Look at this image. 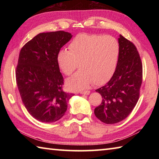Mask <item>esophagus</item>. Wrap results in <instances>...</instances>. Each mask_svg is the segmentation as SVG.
<instances>
[{
  "instance_id": "obj_1",
  "label": "esophagus",
  "mask_w": 159,
  "mask_h": 159,
  "mask_svg": "<svg viewBox=\"0 0 159 159\" xmlns=\"http://www.w3.org/2000/svg\"><path fill=\"white\" fill-rule=\"evenodd\" d=\"M80 93L82 94V95H89L90 92L89 90H86V91H81V92H80Z\"/></svg>"
}]
</instances>
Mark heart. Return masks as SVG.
I'll list each match as a JSON object with an SVG mask.
<instances>
[{
  "instance_id": "1",
  "label": "heart",
  "mask_w": 159,
  "mask_h": 159,
  "mask_svg": "<svg viewBox=\"0 0 159 159\" xmlns=\"http://www.w3.org/2000/svg\"><path fill=\"white\" fill-rule=\"evenodd\" d=\"M69 51L60 50L57 62L64 74L71 75L66 80L71 90H82L91 83L102 85L114 75L120 55V45L115 38L98 34H80L69 45Z\"/></svg>"
}]
</instances>
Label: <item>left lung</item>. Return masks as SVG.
<instances>
[{
    "mask_svg": "<svg viewBox=\"0 0 159 159\" xmlns=\"http://www.w3.org/2000/svg\"><path fill=\"white\" fill-rule=\"evenodd\" d=\"M119 58L109 81L95 91L102 103L95 109L96 117L107 124L125 119L138 101L142 80V64L134 45L120 34Z\"/></svg>",
    "mask_w": 159,
    "mask_h": 159,
    "instance_id": "1",
    "label": "left lung"
}]
</instances>
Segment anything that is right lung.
Here are the masks:
<instances>
[{
	"label": "right lung",
	"instance_id": "right-lung-1",
	"mask_svg": "<svg viewBox=\"0 0 159 159\" xmlns=\"http://www.w3.org/2000/svg\"><path fill=\"white\" fill-rule=\"evenodd\" d=\"M72 36L63 31L40 33L21 49L16 69L17 88L28 112L39 121L60 120L73 96L64 92V79L56 60Z\"/></svg>",
	"mask_w": 159,
	"mask_h": 159
}]
</instances>
